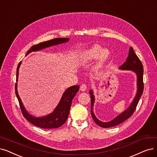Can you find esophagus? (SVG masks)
Here are the masks:
<instances>
[{
  "mask_svg": "<svg viewBox=\"0 0 157 157\" xmlns=\"http://www.w3.org/2000/svg\"><path fill=\"white\" fill-rule=\"evenodd\" d=\"M86 89H87V85L86 84H82L80 87V90L82 91H86Z\"/></svg>",
  "mask_w": 157,
  "mask_h": 157,
  "instance_id": "esophagus-1",
  "label": "esophagus"
}]
</instances>
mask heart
<instances>
[{"label":"heart","mask_w":157,"mask_h":157,"mask_svg":"<svg viewBox=\"0 0 157 157\" xmlns=\"http://www.w3.org/2000/svg\"><path fill=\"white\" fill-rule=\"evenodd\" d=\"M109 52L106 49H103L98 45H95L86 51L81 57V62L86 63L99 57V64H101L108 59Z\"/></svg>","instance_id":"heart-1"}]
</instances>
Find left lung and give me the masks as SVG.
Here are the masks:
<instances>
[{"label": "left lung", "mask_w": 157, "mask_h": 157, "mask_svg": "<svg viewBox=\"0 0 157 157\" xmlns=\"http://www.w3.org/2000/svg\"><path fill=\"white\" fill-rule=\"evenodd\" d=\"M120 69L121 70H132L135 71L137 75V87H138V90L137 93L135 98H134L133 102L131 103L129 108L126 109L124 112L121 115H119L118 117H117L113 120L108 122H102L101 121H98V119L95 117V115H94L93 112V105L94 102V96L93 95V92L91 90L90 91V94L91 95V117L93 119V121L95 122L99 126L107 128H111L117 125L122 123L124 121L127 120L131 115L133 114L135 112L136 108L137 106L138 103L140 100V97L142 96L144 90V82H143V73H144V67L142 62L139 58L137 57V55L135 53L134 50L132 47H131L129 51V55L128 57V59L126 61L124 62V63L120 66Z\"/></svg>", "instance_id": "left-lung-1"}]
</instances>
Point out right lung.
I'll list each match as a JSON object with an SVG mask.
<instances>
[{
    "instance_id": "right-lung-1",
    "label": "right lung",
    "mask_w": 157,
    "mask_h": 157,
    "mask_svg": "<svg viewBox=\"0 0 157 157\" xmlns=\"http://www.w3.org/2000/svg\"><path fill=\"white\" fill-rule=\"evenodd\" d=\"M69 39L67 38H56L52 40H49L46 42H40L38 44L33 45L30 48L27 52L28 55L31 52H35L39 51L40 49L46 48L49 46H54L59 44L64 43L67 42ZM21 62H20L18 64L17 68V81L18 78V69H19L20 65ZM79 90V86H73L70 87H69L66 90V91L63 94L62 97V98L59 104H58L57 107L55 108L54 111L52 113L49 114L48 116L43 117L41 118H35L33 116L30 115L28 113L25 109L24 105L21 102V98L18 95L17 90V83L15 84V94L16 96L18 98V102H19L20 108L21 111L22 113V115L24 117L31 122L35 126L39 127L41 128L44 129H53V128H57L60 127L63 125L66 121H67L69 113H70V108L71 105L72 100L74 97L76 95V93Z\"/></svg>"
}]
</instances>
